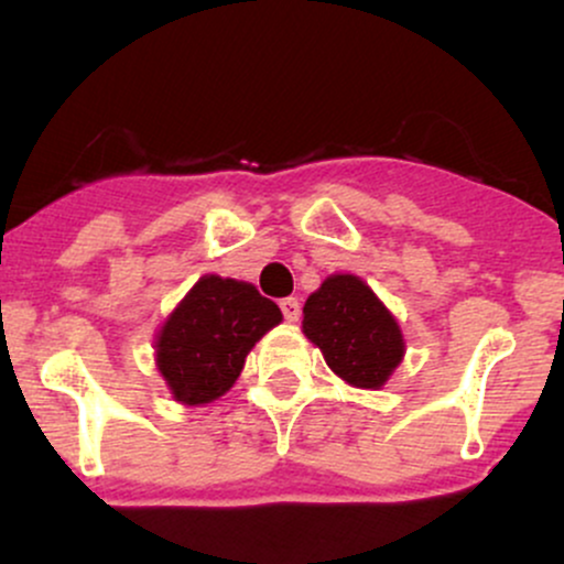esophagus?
Instances as JSON below:
<instances>
[{
	"mask_svg": "<svg viewBox=\"0 0 564 564\" xmlns=\"http://www.w3.org/2000/svg\"><path fill=\"white\" fill-rule=\"evenodd\" d=\"M281 310H283V318H286L289 323L300 321V300H294V296L281 300Z\"/></svg>",
	"mask_w": 564,
	"mask_h": 564,
	"instance_id": "1",
	"label": "esophagus"
}]
</instances>
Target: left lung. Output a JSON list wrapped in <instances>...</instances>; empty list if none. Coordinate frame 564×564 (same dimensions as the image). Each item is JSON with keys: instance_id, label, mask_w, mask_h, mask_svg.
<instances>
[{"instance_id": "left-lung-1", "label": "left lung", "mask_w": 564, "mask_h": 564, "mask_svg": "<svg viewBox=\"0 0 564 564\" xmlns=\"http://www.w3.org/2000/svg\"><path fill=\"white\" fill-rule=\"evenodd\" d=\"M302 315V334L349 387L381 390L403 364V332L364 278L328 275L307 296Z\"/></svg>"}]
</instances>
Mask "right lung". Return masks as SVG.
<instances>
[{"label":"right lung","instance_id":"obj_1","mask_svg":"<svg viewBox=\"0 0 564 564\" xmlns=\"http://www.w3.org/2000/svg\"><path fill=\"white\" fill-rule=\"evenodd\" d=\"M281 321V307L254 283L200 275L153 341L156 368L172 400L206 405L223 398L241 377L251 347Z\"/></svg>","mask_w":564,"mask_h":564}]
</instances>
